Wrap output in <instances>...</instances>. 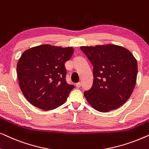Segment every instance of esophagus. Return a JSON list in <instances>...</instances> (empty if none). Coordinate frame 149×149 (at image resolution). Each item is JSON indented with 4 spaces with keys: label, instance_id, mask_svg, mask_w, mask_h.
<instances>
[{
    "label": "esophagus",
    "instance_id": "obj_1",
    "mask_svg": "<svg viewBox=\"0 0 149 149\" xmlns=\"http://www.w3.org/2000/svg\"><path fill=\"white\" fill-rule=\"evenodd\" d=\"M81 86V83H77L76 84V87H77V88H79V87H80Z\"/></svg>",
    "mask_w": 149,
    "mask_h": 149
}]
</instances>
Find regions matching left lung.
I'll return each mask as SVG.
<instances>
[{
    "label": "left lung",
    "instance_id": "1",
    "mask_svg": "<svg viewBox=\"0 0 149 149\" xmlns=\"http://www.w3.org/2000/svg\"><path fill=\"white\" fill-rule=\"evenodd\" d=\"M93 65V82L84 92L95 110L107 113L119 108L131 96L138 74L136 59L127 49L117 45L82 46Z\"/></svg>",
    "mask_w": 149,
    "mask_h": 149
}]
</instances>
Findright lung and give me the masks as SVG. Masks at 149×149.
Masks as SVG:
<instances>
[{
	"mask_svg": "<svg viewBox=\"0 0 149 149\" xmlns=\"http://www.w3.org/2000/svg\"><path fill=\"white\" fill-rule=\"evenodd\" d=\"M74 48L41 45L26 50L17 64L19 85L24 97L34 107L50 111L62 105L74 85L66 81L64 64Z\"/></svg>",
	"mask_w": 149,
	"mask_h": 149,
	"instance_id": "right-lung-1",
	"label": "right lung"
}]
</instances>
